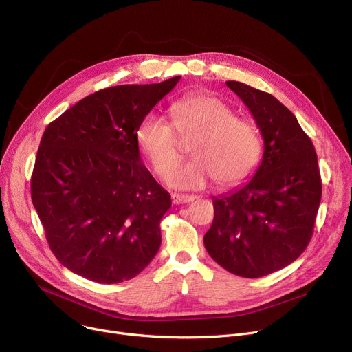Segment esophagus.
<instances>
[{"mask_svg":"<svg viewBox=\"0 0 352 352\" xmlns=\"http://www.w3.org/2000/svg\"><path fill=\"white\" fill-rule=\"evenodd\" d=\"M173 202L174 204H188V202L194 201L197 197L195 195H188V194H173Z\"/></svg>","mask_w":352,"mask_h":352,"instance_id":"obj_1","label":"esophagus"}]
</instances>
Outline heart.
<instances>
[{
    "label": "heart",
    "mask_w": 352,
    "mask_h": 352,
    "mask_svg": "<svg viewBox=\"0 0 352 352\" xmlns=\"http://www.w3.org/2000/svg\"><path fill=\"white\" fill-rule=\"evenodd\" d=\"M171 124L146 117L137 131V142L157 175H166L175 188H201L211 179L221 187L241 182L261 158V140L252 122L212 96H194L171 104ZM190 142L195 157L173 166L180 157L177 138ZM175 170H173L172 168Z\"/></svg>",
    "instance_id": "heart-1"
}]
</instances>
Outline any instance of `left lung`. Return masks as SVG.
I'll return each mask as SVG.
<instances>
[{
	"label": "left lung",
	"instance_id": "obj_1",
	"mask_svg": "<svg viewBox=\"0 0 352 352\" xmlns=\"http://www.w3.org/2000/svg\"><path fill=\"white\" fill-rule=\"evenodd\" d=\"M226 84L248 107L264 154L247 184L212 198L214 221L204 245L227 271L260 278L294 263L309 243L322 194L318 160L285 105L247 84Z\"/></svg>",
	"mask_w": 352,
	"mask_h": 352
}]
</instances>
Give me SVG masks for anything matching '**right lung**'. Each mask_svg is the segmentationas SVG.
<instances>
[{"label": "right lung", "mask_w": 352, "mask_h": 352, "mask_svg": "<svg viewBox=\"0 0 352 352\" xmlns=\"http://www.w3.org/2000/svg\"><path fill=\"white\" fill-rule=\"evenodd\" d=\"M179 78L100 89L45 128L32 204L57 260L87 280H131L160 250L171 195L142 164L137 131Z\"/></svg>", "instance_id": "right-lung-1"}]
</instances>
